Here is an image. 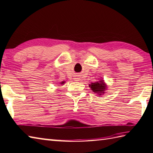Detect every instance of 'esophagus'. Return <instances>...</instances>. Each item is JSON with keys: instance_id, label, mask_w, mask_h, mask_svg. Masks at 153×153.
I'll return each instance as SVG.
<instances>
[{"instance_id": "1", "label": "esophagus", "mask_w": 153, "mask_h": 153, "mask_svg": "<svg viewBox=\"0 0 153 153\" xmlns=\"http://www.w3.org/2000/svg\"><path fill=\"white\" fill-rule=\"evenodd\" d=\"M74 79L76 80V81H79L80 80V77L79 76H76V77H75Z\"/></svg>"}]
</instances>
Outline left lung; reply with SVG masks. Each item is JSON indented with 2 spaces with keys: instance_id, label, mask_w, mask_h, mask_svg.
Wrapping results in <instances>:
<instances>
[{
  "instance_id": "left-lung-1",
  "label": "left lung",
  "mask_w": 153,
  "mask_h": 153,
  "mask_svg": "<svg viewBox=\"0 0 153 153\" xmlns=\"http://www.w3.org/2000/svg\"><path fill=\"white\" fill-rule=\"evenodd\" d=\"M89 87H91V89L94 93H97L99 95H103L105 93L106 89L107 88L106 85L102 79L99 80V82L91 83L89 84Z\"/></svg>"
}]
</instances>
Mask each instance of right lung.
<instances>
[{
	"label": "right lung",
	"instance_id": "right-lung-1",
	"mask_svg": "<svg viewBox=\"0 0 153 153\" xmlns=\"http://www.w3.org/2000/svg\"><path fill=\"white\" fill-rule=\"evenodd\" d=\"M63 83H64V82H61V84H63Z\"/></svg>",
	"mask_w": 153,
	"mask_h": 153
}]
</instances>
